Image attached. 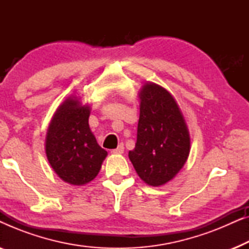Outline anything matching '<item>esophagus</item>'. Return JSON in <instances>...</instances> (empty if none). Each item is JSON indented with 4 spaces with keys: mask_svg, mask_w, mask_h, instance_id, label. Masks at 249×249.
Masks as SVG:
<instances>
[{
    "mask_svg": "<svg viewBox=\"0 0 249 249\" xmlns=\"http://www.w3.org/2000/svg\"><path fill=\"white\" fill-rule=\"evenodd\" d=\"M124 144H119L118 147L114 148V149H112L111 153H112V154H122V153H124Z\"/></svg>",
    "mask_w": 249,
    "mask_h": 249,
    "instance_id": "obj_1",
    "label": "esophagus"
}]
</instances>
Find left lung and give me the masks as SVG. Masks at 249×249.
Listing matches in <instances>:
<instances>
[{
	"label": "left lung",
	"instance_id": "1",
	"mask_svg": "<svg viewBox=\"0 0 249 249\" xmlns=\"http://www.w3.org/2000/svg\"><path fill=\"white\" fill-rule=\"evenodd\" d=\"M189 147L188 129L172 95L159 85H144L137 142L129 152L141 179L151 186L170 181L186 163Z\"/></svg>",
	"mask_w": 249,
	"mask_h": 249
}]
</instances>
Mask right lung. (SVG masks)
<instances>
[{
  "instance_id": "obj_1",
  "label": "right lung",
  "mask_w": 249,
  "mask_h": 249,
  "mask_svg": "<svg viewBox=\"0 0 249 249\" xmlns=\"http://www.w3.org/2000/svg\"><path fill=\"white\" fill-rule=\"evenodd\" d=\"M89 107L68 98L54 114L46 136V156L56 175L68 183L81 186L93 180L107 152L91 134Z\"/></svg>"
}]
</instances>
